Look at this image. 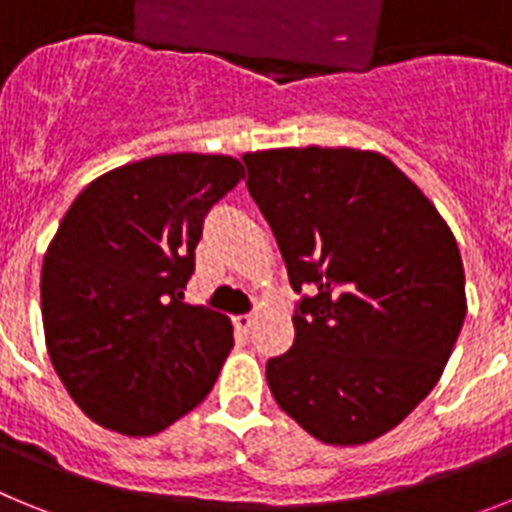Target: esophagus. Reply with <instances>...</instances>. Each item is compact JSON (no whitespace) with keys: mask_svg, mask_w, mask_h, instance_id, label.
<instances>
[{"mask_svg":"<svg viewBox=\"0 0 512 512\" xmlns=\"http://www.w3.org/2000/svg\"><path fill=\"white\" fill-rule=\"evenodd\" d=\"M233 323H235V328L243 330V333H248V330L253 328V323H256V318H253V315H235Z\"/></svg>","mask_w":512,"mask_h":512,"instance_id":"34e87169","label":"esophagus"}]
</instances>
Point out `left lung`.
I'll use <instances>...</instances> for the list:
<instances>
[{
	"instance_id": "8db88e82",
	"label": "left lung",
	"mask_w": 512,
	"mask_h": 512,
	"mask_svg": "<svg viewBox=\"0 0 512 512\" xmlns=\"http://www.w3.org/2000/svg\"><path fill=\"white\" fill-rule=\"evenodd\" d=\"M243 164L292 289H310L295 343L266 364L271 395L318 441H374L418 408L454 351L467 315L454 233L377 151L269 148Z\"/></svg>"
}]
</instances>
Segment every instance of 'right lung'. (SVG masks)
<instances>
[{
    "mask_svg": "<svg viewBox=\"0 0 512 512\" xmlns=\"http://www.w3.org/2000/svg\"><path fill=\"white\" fill-rule=\"evenodd\" d=\"M246 171L220 153H164L97 176L40 271L45 348L94 423L156 436L210 395L233 348L228 315L187 305L202 220Z\"/></svg>",
    "mask_w": 512,
    "mask_h": 512,
    "instance_id": "obj_1",
    "label": "right lung"
}]
</instances>
